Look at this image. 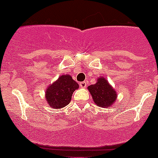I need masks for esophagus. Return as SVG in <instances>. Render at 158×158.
<instances>
[{
  "label": "esophagus",
  "mask_w": 158,
  "mask_h": 158,
  "mask_svg": "<svg viewBox=\"0 0 158 158\" xmlns=\"http://www.w3.org/2000/svg\"><path fill=\"white\" fill-rule=\"evenodd\" d=\"M79 85H80L81 88H82V89H84V88H85L87 85L86 82L85 81H82V82H80V84H79Z\"/></svg>",
  "instance_id": "esophagus-1"
}]
</instances>
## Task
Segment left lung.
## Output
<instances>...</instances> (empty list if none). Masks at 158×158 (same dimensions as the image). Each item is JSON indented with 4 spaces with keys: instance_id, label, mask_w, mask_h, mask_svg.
Masks as SVG:
<instances>
[{
    "instance_id": "8db88e82",
    "label": "left lung",
    "mask_w": 158,
    "mask_h": 158,
    "mask_svg": "<svg viewBox=\"0 0 158 158\" xmlns=\"http://www.w3.org/2000/svg\"><path fill=\"white\" fill-rule=\"evenodd\" d=\"M96 105L102 107H109L114 102L117 93L105 78L99 77L95 85L88 88Z\"/></svg>"
}]
</instances>
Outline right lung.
I'll list each match as a JSON object with an SVG mask.
<instances>
[{"mask_svg": "<svg viewBox=\"0 0 158 158\" xmlns=\"http://www.w3.org/2000/svg\"><path fill=\"white\" fill-rule=\"evenodd\" d=\"M78 87L69 75H63L46 90V100L52 108L64 107L70 102L73 92Z\"/></svg>", "mask_w": 158, "mask_h": 158, "instance_id": "1", "label": "right lung"}]
</instances>
